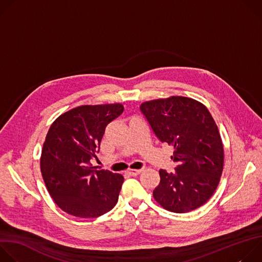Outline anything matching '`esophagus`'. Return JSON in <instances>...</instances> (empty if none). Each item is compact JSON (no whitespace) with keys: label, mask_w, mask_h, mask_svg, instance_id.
Segmentation results:
<instances>
[{"label":"esophagus","mask_w":262,"mask_h":262,"mask_svg":"<svg viewBox=\"0 0 262 262\" xmlns=\"http://www.w3.org/2000/svg\"><path fill=\"white\" fill-rule=\"evenodd\" d=\"M143 170H136V169H130V170H128L127 171V173L130 175V176H137V175H139L141 172H142Z\"/></svg>","instance_id":"1"}]
</instances>
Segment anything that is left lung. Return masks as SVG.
<instances>
[{"mask_svg": "<svg viewBox=\"0 0 262 262\" xmlns=\"http://www.w3.org/2000/svg\"><path fill=\"white\" fill-rule=\"evenodd\" d=\"M140 110L160 141L174 149L176 168L160 170L156 201L177 213L200 207L217 188L224 166L222 139L209 111L184 96L145 101Z\"/></svg>", "mask_w": 262, "mask_h": 262, "instance_id": "left-lung-1", "label": "left lung"}]
</instances>
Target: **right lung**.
Returning a JSON list of instances; mask_svg holds the SVG:
<instances>
[{
    "label": "right lung",
    "instance_id": "1",
    "mask_svg": "<svg viewBox=\"0 0 262 262\" xmlns=\"http://www.w3.org/2000/svg\"><path fill=\"white\" fill-rule=\"evenodd\" d=\"M121 103L81 105L65 112L51 125L40 158L41 174L55 203L68 214L97 217L113 208L124 178L96 170L106 125L122 114Z\"/></svg>",
    "mask_w": 262,
    "mask_h": 262
}]
</instances>
